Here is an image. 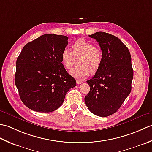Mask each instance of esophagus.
I'll return each mask as SVG.
<instances>
[{
	"label": "esophagus",
	"mask_w": 152,
	"mask_h": 152,
	"mask_svg": "<svg viewBox=\"0 0 152 152\" xmlns=\"http://www.w3.org/2000/svg\"><path fill=\"white\" fill-rule=\"evenodd\" d=\"M83 83V81H82V80H76V83L78 85L81 84V83Z\"/></svg>",
	"instance_id": "34e87169"
}]
</instances>
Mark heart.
<instances>
[{"mask_svg":"<svg viewBox=\"0 0 152 152\" xmlns=\"http://www.w3.org/2000/svg\"><path fill=\"white\" fill-rule=\"evenodd\" d=\"M71 49L72 51L63 50L61 59L66 70H70L78 62L79 65L70 72L74 78H82L89 73L95 74L101 69L103 60L102 51L91 42L79 39L72 44Z\"/></svg>","mask_w":152,"mask_h":152,"instance_id":"1","label":"heart"}]
</instances>
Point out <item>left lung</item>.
Listing matches in <instances>:
<instances>
[{
	"instance_id": "8db88e82",
	"label": "left lung",
	"mask_w": 152,
	"mask_h": 152,
	"mask_svg": "<svg viewBox=\"0 0 152 152\" xmlns=\"http://www.w3.org/2000/svg\"><path fill=\"white\" fill-rule=\"evenodd\" d=\"M89 37L99 42L103 60L100 70L87 81L90 90L85 102L93 114L107 117L118 110L131 93L133 78L131 54L114 35L97 32Z\"/></svg>"
}]
</instances>
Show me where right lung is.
Here are the masks:
<instances>
[{
    "label": "right lung",
    "mask_w": 152,
    "mask_h": 152,
    "mask_svg": "<svg viewBox=\"0 0 152 152\" xmlns=\"http://www.w3.org/2000/svg\"><path fill=\"white\" fill-rule=\"evenodd\" d=\"M68 39L63 35H42L25 45L18 57L15 84L22 102L32 110H56L68 91L76 86L61 59Z\"/></svg>",
    "instance_id": "right-lung-1"
}]
</instances>
